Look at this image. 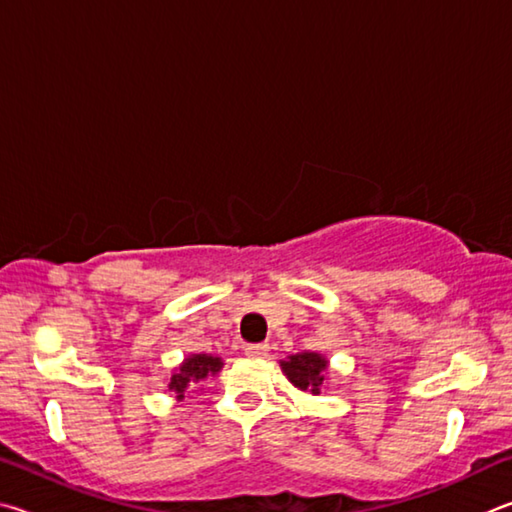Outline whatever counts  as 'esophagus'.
Here are the masks:
<instances>
[{"instance_id":"34e87169","label":"esophagus","mask_w":512,"mask_h":512,"mask_svg":"<svg viewBox=\"0 0 512 512\" xmlns=\"http://www.w3.org/2000/svg\"><path fill=\"white\" fill-rule=\"evenodd\" d=\"M267 351H270V346H267V344H249L245 348V355L247 357H265Z\"/></svg>"}]
</instances>
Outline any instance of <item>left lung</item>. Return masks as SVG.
Listing matches in <instances>:
<instances>
[{
	"mask_svg": "<svg viewBox=\"0 0 512 512\" xmlns=\"http://www.w3.org/2000/svg\"><path fill=\"white\" fill-rule=\"evenodd\" d=\"M328 364L330 362L326 355L303 351L281 360V371L285 373V378L290 380L294 389L319 396V393L326 389L328 382Z\"/></svg>",
	"mask_w": 512,
	"mask_h": 512,
	"instance_id": "1",
	"label": "left lung"
}]
</instances>
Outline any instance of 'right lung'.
<instances>
[{
	"mask_svg": "<svg viewBox=\"0 0 512 512\" xmlns=\"http://www.w3.org/2000/svg\"><path fill=\"white\" fill-rule=\"evenodd\" d=\"M224 366L222 357L211 355V353H191L184 357V362L175 366L170 378L166 380L168 393H173L177 400L184 398V393L193 387V384L204 382L209 375L220 373Z\"/></svg>",
	"mask_w": 512,
	"mask_h": 512,
	"instance_id": "1",
	"label": "right lung"
}]
</instances>
